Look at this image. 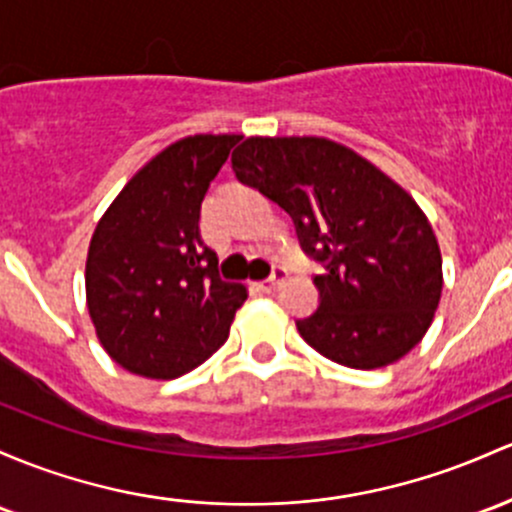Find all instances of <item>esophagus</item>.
<instances>
[{
	"label": "esophagus",
	"instance_id": "esophagus-1",
	"mask_svg": "<svg viewBox=\"0 0 512 512\" xmlns=\"http://www.w3.org/2000/svg\"><path fill=\"white\" fill-rule=\"evenodd\" d=\"M284 279H286L284 269H277V272H274L269 279H265V282H255L252 286H255L257 291H262V294H272V291L279 289V284H282Z\"/></svg>",
	"mask_w": 512,
	"mask_h": 512
}]
</instances>
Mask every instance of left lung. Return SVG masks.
<instances>
[{"mask_svg": "<svg viewBox=\"0 0 512 512\" xmlns=\"http://www.w3.org/2000/svg\"><path fill=\"white\" fill-rule=\"evenodd\" d=\"M240 182L294 218L325 265L320 306L301 338L350 369H381L428 333L442 296V255L415 199L347 145L318 136H250L230 157Z\"/></svg>", "mask_w": 512, "mask_h": 512, "instance_id": "1", "label": "left lung"}]
</instances>
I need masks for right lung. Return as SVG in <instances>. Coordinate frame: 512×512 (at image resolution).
Returning a JSON list of instances; mask_svg holds the SVG:
<instances>
[{
  "label": "right lung",
  "instance_id": "right-lung-1",
  "mask_svg": "<svg viewBox=\"0 0 512 512\" xmlns=\"http://www.w3.org/2000/svg\"><path fill=\"white\" fill-rule=\"evenodd\" d=\"M235 133L174 140L145 162L94 228L87 311L106 355L145 379H177L228 340L245 284L218 277L199 230L201 201Z\"/></svg>",
  "mask_w": 512,
  "mask_h": 512
}]
</instances>
